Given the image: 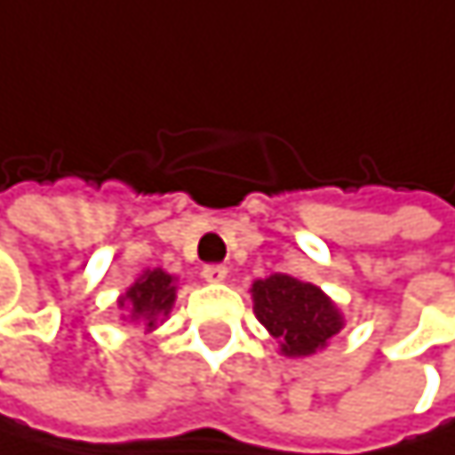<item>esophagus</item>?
<instances>
[{
  "instance_id": "esophagus-1",
  "label": "esophagus",
  "mask_w": 455,
  "mask_h": 455,
  "mask_svg": "<svg viewBox=\"0 0 455 455\" xmlns=\"http://www.w3.org/2000/svg\"><path fill=\"white\" fill-rule=\"evenodd\" d=\"M203 279H206V282H225L228 279V268L220 266V263H212V266L203 268Z\"/></svg>"
}]
</instances>
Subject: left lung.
<instances>
[{
    "mask_svg": "<svg viewBox=\"0 0 455 455\" xmlns=\"http://www.w3.org/2000/svg\"><path fill=\"white\" fill-rule=\"evenodd\" d=\"M252 301L258 320L287 358L315 355L345 328L342 312L317 284L287 274L252 282Z\"/></svg>",
    "mask_w": 455,
    "mask_h": 455,
    "instance_id": "obj_1",
    "label": "left lung"
}]
</instances>
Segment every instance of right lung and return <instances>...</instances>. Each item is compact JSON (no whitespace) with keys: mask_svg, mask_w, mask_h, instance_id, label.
Returning a JSON list of instances; mask_svg holds the SVG:
<instances>
[{"mask_svg":"<svg viewBox=\"0 0 455 455\" xmlns=\"http://www.w3.org/2000/svg\"><path fill=\"white\" fill-rule=\"evenodd\" d=\"M176 301V276H171L163 268L143 271L135 284L127 287V292L119 299V307L130 312V320L146 323V328H156L163 317L171 315Z\"/></svg>","mask_w":455,"mask_h":455,"instance_id":"right-lung-1","label":"right lung"}]
</instances>
